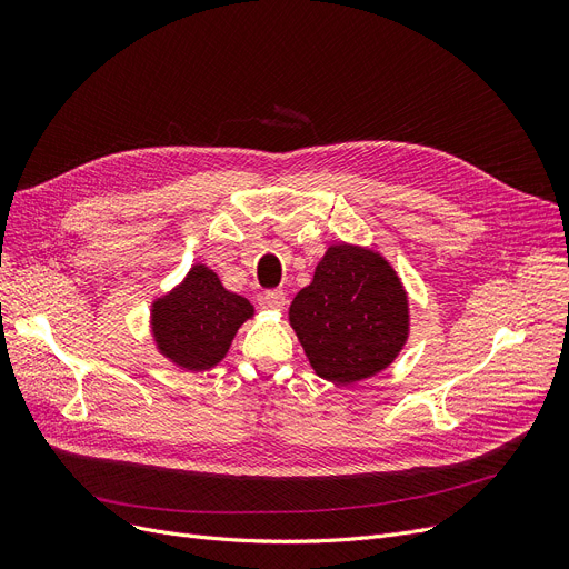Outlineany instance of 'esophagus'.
Segmentation results:
<instances>
[{
  "instance_id": "1",
  "label": "esophagus",
  "mask_w": 569,
  "mask_h": 569,
  "mask_svg": "<svg viewBox=\"0 0 569 569\" xmlns=\"http://www.w3.org/2000/svg\"><path fill=\"white\" fill-rule=\"evenodd\" d=\"M262 305H264L267 309L281 311V309L286 307V292H283V290H269V292H264Z\"/></svg>"
}]
</instances>
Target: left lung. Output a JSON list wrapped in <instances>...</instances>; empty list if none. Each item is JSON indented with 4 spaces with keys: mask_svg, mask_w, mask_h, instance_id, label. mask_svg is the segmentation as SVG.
Instances as JSON below:
<instances>
[{
    "mask_svg": "<svg viewBox=\"0 0 569 569\" xmlns=\"http://www.w3.org/2000/svg\"><path fill=\"white\" fill-rule=\"evenodd\" d=\"M290 325L313 371L350 385L387 369L408 339V297L380 253L335 244L295 295Z\"/></svg>",
    "mask_w": 569,
    "mask_h": 569,
    "instance_id": "8db88e82",
    "label": "left lung"
}]
</instances>
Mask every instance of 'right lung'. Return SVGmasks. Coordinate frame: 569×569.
<instances>
[{"label":"right lung","instance_id":"obj_1","mask_svg":"<svg viewBox=\"0 0 569 569\" xmlns=\"http://www.w3.org/2000/svg\"><path fill=\"white\" fill-rule=\"evenodd\" d=\"M253 316L242 295L226 290L204 264H193L187 279L152 305L154 341L177 367L204 371L219 365L239 325Z\"/></svg>","mask_w":569,"mask_h":569}]
</instances>
